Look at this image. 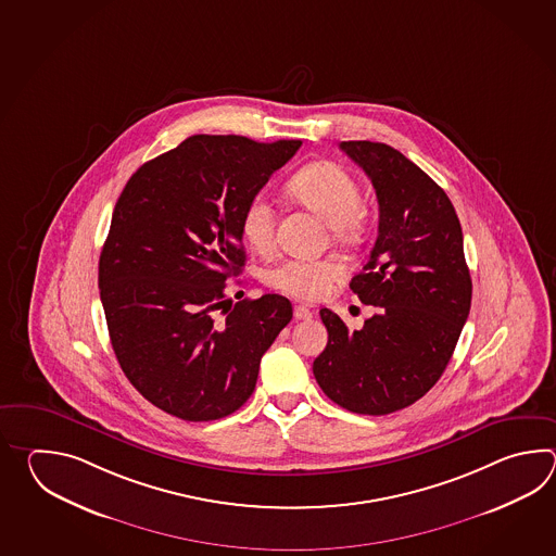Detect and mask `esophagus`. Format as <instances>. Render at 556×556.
Returning <instances> with one entry per match:
<instances>
[{"label":"esophagus","mask_w":556,"mask_h":556,"mask_svg":"<svg viewBox=\"0 0 556 556\" xmlns=\"http://www.w3.org/2000/svg\"><path fill=\"white\" fill-rule=\"evenodd\" d=\"M294 318L295 319H309L312 318V312L304 306H295L294 307Z\"/></svg>","instance_id":"obj_1"}]
</instances>
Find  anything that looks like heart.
Returning a JSON list of instances; mask_svg holds the SVG:
<instances>
[{"mask_svg":"<svg viewBox=\"0 0 556 556\" xmlns=\"http://www.w3.org/2000/svg\"><path fill=\"white\" fill-rule=\"evenodd\" d=\"M286 192L330 226L338 244L354 247L366 237L369 218L362 204V190L342 165L333 161L307 163L286 182ZM240 235L254 252H270L276 235L273 202L262 194L250 199L240 216ZM342 274V266L333 261H283L264 274V280L278 292L312 302L326 294Z\"/></svg>","mask_w":556,"mask_h":556,"instance_id":"obj_1","label":"heart"}]
</instances>
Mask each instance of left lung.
<instances>
[{
    "mask_svg": "<svg viewBox=\"0 0 556 556\" xmlns=\"http://www.w3.org/2000/svg\"><path fill=\"white\" fill-rule=\"evenodd\" d=\"M340 147L378 194V240L350 282L378 314L350 331L321 307L328 345L312 369L343 409L388 415L424 397L445 371L471 309V276L459 218L433 178L390 144Z\"/></svg>",
    "mask_w": 556,
    "mask_h": 556,
    "instance_id": "obj_1",
    "label": "left lung"
}]
</instances>
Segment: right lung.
I'll return each mask as SVG.
<instances>
[{
	"instance_id": "1",
	"label": "right lung",
	"mask_w": 556,
	"mask_h": 556,
	"mask_svg": "<svg viewBox=\"0 0 556 556\" xmlns=\"http://www.w3.org/2000/svg\"><path fill=\"white\" fill-rule=\"evenodd\" d=\"M300 147L192 135L144 163L121 192L99 258L101 302L118 366L166 414L185 421L235 414L292 319L283 295L232 306L226 280L247 261L244 206Z\"/></svg>"
}]
</instances>
